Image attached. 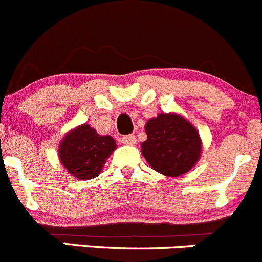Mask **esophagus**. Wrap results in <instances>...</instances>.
<instances>
[{"instance_id": "34e87169", "label": "esophagus", "mask_w": 262, "mask_h": 262, "mask_svg": "<svg viewBox=\"0 0 262 262\" xmlns=\"http://www.w3.org/2000/svg\"><path fill=\"white\" fill-rule=\"evenodd\" d=\"M121 141L125 145H130V146H132V145L136 144V136H135V135H126V136H122V140H121Z\"/></svg>"}]
</instances>
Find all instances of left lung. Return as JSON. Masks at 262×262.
Here are the masks:
<instances>
[{
	"mask_svg": "<svg viewBox=\"0 0 262 262\" xmlns=\"http://www.w3.org/2000/svg\"><path fill=\"white\" fill-rule=\"evenodd\" d=\"M145 131L147 139L141 142V152L155 172L178 177L200 159V135L182 116L160 113L147 121Z\"/></svg>",
	"mask_w": 262,
	"mask_h": 262,
	"instance_id": "1",
	"label": "left lung"
}]
</instances>
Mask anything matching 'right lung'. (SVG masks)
<instances>
[{"mask_svg":"<svg viewBox=\"0 0 262 262\" xmlns=\"http://www.w3.org/2000/svg\"><path fill=\"white\" fill-rule=\"evenodd\" d=\"M116 147L113 137L102 136L84 123L67 132L59 145L58 157L70 174L79 180H92L102 172Z\"/></svg>","mask_w":262,"mask_h":262,"instance_id":"right-lung-1","label":"right lung"}]
</instances>
